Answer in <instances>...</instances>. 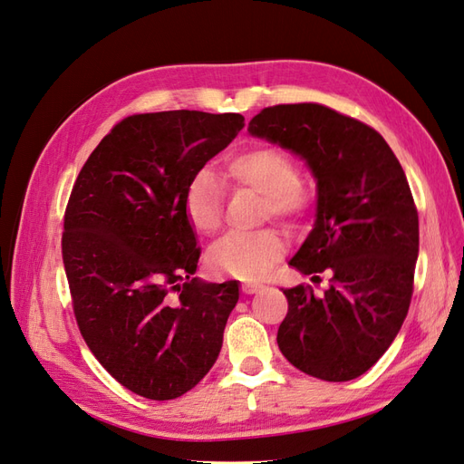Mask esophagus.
I'll return each mask as SVG.
<instances>
[{
    "instance_id": "34e87169",
    "label": "esophagus",
    "mask_w": 464,
    "mask_h": 464,
    "mask_svg": "<svg viewBox=\"0 0 464 464\" xmlns=\"http://www.w3.org/2000/svg\"><path fill=\"white\" fill-rule=\"evenodd\" d=\"M259 289H264V284H259V281H244V284H242V291L247 293V295L257 293Z\"/></svg>"
}]
</instances>
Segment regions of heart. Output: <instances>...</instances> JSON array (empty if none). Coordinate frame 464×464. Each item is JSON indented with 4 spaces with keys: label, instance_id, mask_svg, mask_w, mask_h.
Instances as JSON below:
<instances>
[{
    "label": "heart",
    "instance_id": "b5f03b06",
    "mask_svg": "<svg viewBox=\"0 0 464 464\" xmlns=\"http://www.w3.org/2000/svg\"><path fill=\"white\" fill-rule=\"evenodd\" d=\"M226 177L234 185L247 187L264 197L262 220L277 218L295 226L307 214L313 193L307 180L299 177L291 157L276 147H252L234 153L226 161ZM224 187L210 169H198L190 177L183 195L187 222L197 234L212 236L220 230ZM285 250L277 230L252 234H230L214 244L208 252V266L217 274L256 279L267 274Z\"/></svg>",
    "mask_w": 464,
    "mask_h": 464
}]
</instances>
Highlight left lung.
<instances>
[{
  "mask_svg": "<svg viewBox=\"0 0 464 464\" xmlns=\"http://www.w3.org/2000/svg\"><path fill=\"white\" fill-rule=\"evenodd\" d=\"M254 138L301 157L317 183L314 224L289 266L331 285L284 289L281 354L326 382L362 376L386 353L408 314L420 220L403 169L382 135L321 104L266 108Z\"/></svg>",
  "mask_w": 464,
  "mask_h": 464,
  "instance_id": "1",
  "label": "left lung"
}]
</instances>
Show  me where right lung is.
Instances as JSON below:
<instances>
[{
	"mask_svg": "<svg viewBox=\"0 0 464 464\" xmlns=\"http://www.w3.org/2000/svg\"><path fill=\"white\" fill-rule=\"evenodd\" d=\"M242 128L240 114L130 116L72 187L63 262L78 329L98 362L147 400H175L208 374L238 303V281L195 277L200 250L183 195Z\"/></svg>",
	"mask_w": 464,
	"mask_h": 464,
	"instance_id": "1",
	"label": "right lung"
}]
</instances>
